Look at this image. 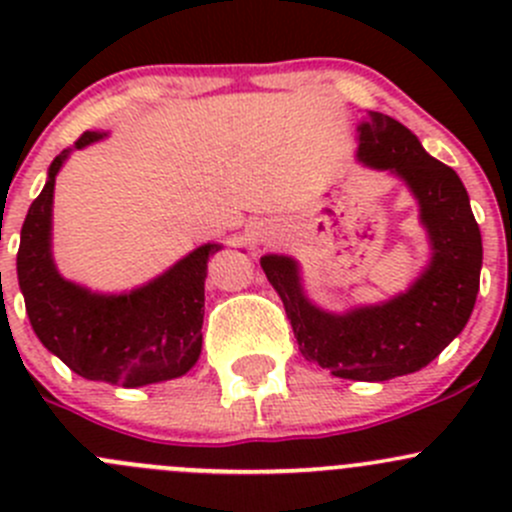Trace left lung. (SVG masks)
<instances>
[{
	"label": "left lung",
	"instance_id": "obj_1",
	"mask_svg": "<svg viewBox=\"0 0 512 512\" xmlns=\"http://www.w3.org/2000/svg\"><path fill=\"white\" fill-rule=\"evenodd\" d=\"M356 158L389 170L416 198L431 262L414 285L389 302L334 314L309 302L292 257L265 255L260 265L285 304L304 359L339 379L389 381L431 364L463 332L476 304L483 242L456 170L428 156L399 121L366 113Z\"/></svg>",
	"mask_w": 512,
	"mask_h": 512
}]
</instances>
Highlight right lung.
Masks as SVG:
<instances>
[{"label":"right lung","instance_id":"obj_1","mask_svg":"<svg viewBox=\"0 0 512 512\" xmlns=\"http://www.w3.org/2000/svg\"><path fill=\"white\" fill-rule=\"evenodd\" d=\"M103 136L86 131L74 148ZM74 148L49 165L44 190L22 225L17 275L34 334L84 379L126 389L178 379L203 349L208 260L223 245H200L156 280L123 294H98L64 280L51 257V205L56 173Z\"/></svg>","mask_w":512,"mask_h":512}]
</instances>
